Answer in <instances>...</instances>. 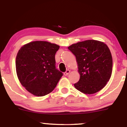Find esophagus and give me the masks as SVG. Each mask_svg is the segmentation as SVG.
Segmentation results:
<instances>
[{
  "label": "esophagus",
  "mask_w": 127,
  "mask_h": 127,
  "mask_svg": "<svg viewBox=\"0 0 127 127\" xmlns=\"http://www.w3.org/2000/svg\"><path fill=\"white\" fill-rule=\"evenodd\" d=\"M69 73H70V70H66L65 72H64V75H65V76H67V75H68Z\"/></svg>",
  "instance_id": "1"
}]
</instances>
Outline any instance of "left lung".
<instances>
[{
    "label": "left lung",
    "mask_w": 127,
    "mask_h": 127,
    "mask_svg": "<svg viewBox=\"0 0 127 127\" xmlns=\"http://www.w3.org/2000/svg\"><path fill=\"white\" fill-rule=\"evenodd\" d=\"M68 49L76 56L80 75L74 87L86 94H93L102 90L112 72V57L107 45L88 40L71 45Z\"/></svg>",
    "instance_id": "1"
}]
</instances>
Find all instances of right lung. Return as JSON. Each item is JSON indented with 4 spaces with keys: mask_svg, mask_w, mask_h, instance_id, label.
Masks as SVG:
<instances>
[{
    "mask_svg": "<svg viewBox=\"0 0 127 127\" xmlns=\"http://www.w3.org/2000/svg\"><path fill=\"white\" fill-rule=\"evenodd\" d=\"M60 46L44 41L28 43L17 55L15 66L22 86L33 95L43 96L54 90L63 73L55 66Z\"/></svg>",
    "mask_w": 127,
    "mask_h": 127,
    "instance_id": "1",
    "label": "right lung"
}]
</instances>
